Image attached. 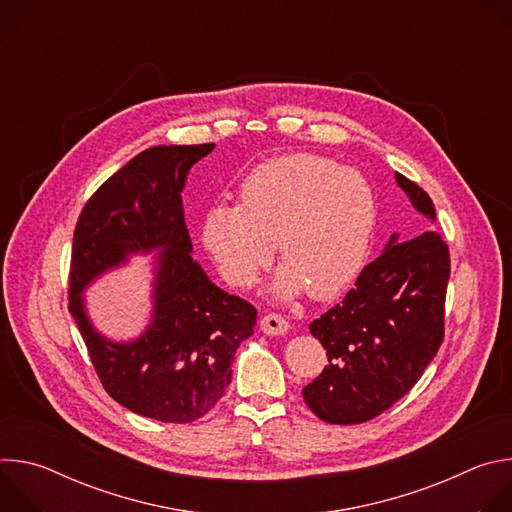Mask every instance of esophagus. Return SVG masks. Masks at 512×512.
<instances>
[{"label":"esophagus","instance_id":"esophagus-1","mask_svg":"<svg viewBox=\"0 0 512 512\" xmlns=\"http://www.w3.org/2000/svg\"><path fill=\"white\" fill-rule=\"evenodd\" d=\"M259 326H261V332L267 334V336H283L289 330V322L283 316H279V314L263 316Z\"/></svg>","mask_w":512,"mask_h":512}]
</instances>
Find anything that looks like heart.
<instances>
[{
	"instance_id": "1",
	"label": "heart",
	"mask_w": 512,
	"mask_h": 512,
	"mask_svg": "<svg viewBox=\"0 0 512 512\" xmlns=\"http://www.w3.org/2000/svg\"><path fill=\"white\" fill-rule=\"evenodd\" d=\"M239 198L214 202L202 218V245L231 285H255L275 247L285 255L271 283L279 300L306 291L332 300L367 265L379 198L360 170L314 154L281 156L251 170Z\"/></svg>"
}]
</instances>
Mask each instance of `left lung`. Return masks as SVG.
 I'll use <instances>...</instances> for the list:
<instances>
[{
    "label": "left lung",
    "instance_id": "left-lung-1",
    "mask_svg": "<svg viewBox=\"0 0 512 512\" xmlns=\"http://www.w3.org/2000/svg\"><path fill=\"white\" fill-rule=\"evenodd\" d=\"M395 180L435 223L427 192L401 174ZM448 279L450 253L437 231L403 243L393 233L344 300L310 324L330 362L302 391L312 413L328 423H362L409 393L444 340Z\"/></svg>",
    "mask_w": 512,
    "mask_h": 512
}]
</instances>
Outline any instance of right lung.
I'll return each mask as SVG.
<instances>
[{
    "label": "right lung",
    "instance_id": "obj_1",
    "mask_svg": "<svg viewBox=\"0 0 512 512\" xmlns=\"http://www.w3.org/2000/svg\"><path fill=\"white\" fill-rule=\"evenodd\" d=\"M214 143L156 145L129 160L85 204L72 239L68 310L105 391L125 409L166 423L206 415L231 383L235 352L257 310L214 285L184 221L190 168ZM154 252L153 318L137 338L101 335L84 306L86 287L131 254Z\"/></svg>",
    "mask_w": 512,
    "mask_h": 512
}]
</instances>
